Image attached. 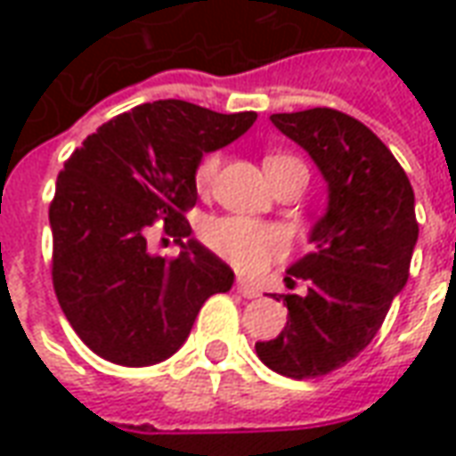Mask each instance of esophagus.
Here are the masks:
<instances>
[{
    "instance_id": "obj_1",
    "label": "esophagus",
    "mask_w": 456,
    "mask_h": 456,
    "mask_svg": "<svg viewBox=\"0 0 456 456\" xmlns=\"http://www.w3.org/2000/svg\"><path fill=\"white\" fill-rule=\"evenodd\" d=\"M237 293H241L244 297H258L261 296V288H258L256 283H248V281H244V278H239Z\"/></svg>"
}]
</instances>
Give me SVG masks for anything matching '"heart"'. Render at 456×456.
<instances>
[{"label":"heart","mask_w":456,"mask_h":456,"mask_svg":"<svg viewBox=\"0 0 456 456\" xmlns=\"http://www.w3.org/2000/svg\"><path fill=\"white\" fill-rule=\"evenodd\" d=\"M268 178L286 168H303L305 166L293 156L273 153L264 160ZM219 170V153H208L200 160L195 170V183L200 190L212 185V180ZM202 241L208 244L219 258L229 261L232 266L244 271V273H261L276 258L288 251L286 232L276 224L256 222L247 217H215L205 222L202 227Z\"/></svg>","instance_id":"1"}]
</instances>
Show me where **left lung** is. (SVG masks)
I'll return each instance as SVG.
<instances>
[{
	"mask_svg": "<svg viewBox=\"0 0 456 456\" xmlns=\"http://www.w3.org/2000/svg\"><path fill=\"white\" fill-rule=\"evenodd\" d=\"M273 126L315 160L327 183V209L307 241L313 251L288 268L283 332L256 342L268 369L315 379L352 362L381 330L408 281L418 241L411 180L376 134L349 114L315 107L273 114Z\"/></svg>",
	"mask_w": 456,
	"mask_h": 456,
	"instance_id": "left-lung-1",
	"label": "left lung"
}]
</instances>
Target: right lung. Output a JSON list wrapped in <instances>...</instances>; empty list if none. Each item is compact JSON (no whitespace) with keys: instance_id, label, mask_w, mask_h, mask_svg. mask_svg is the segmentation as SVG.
<instances>
[{"instance_id":"obj_1","label":"right lung","mask_w":456,"mask_h":456,"mask_svg":"<svg viewBox=\"0 0 456 456\" xmlns=\"http://www.w3.org/2000/svg\"><path fill=\"white\" fill-rule=\"evenodd\" d=\"M254 121L256 112L159 100L102 124L65 160L48 209L53 288L68 322L102 359L121 366L168 359L205 300L232 288L234 271L190 237L185 212L198 202L202 156ZM159 218L181 244L173 262L145 247Z\"/></svg>"}]
</instances>
